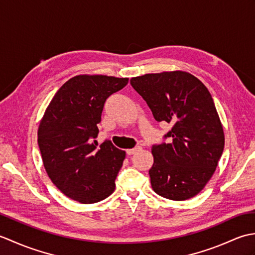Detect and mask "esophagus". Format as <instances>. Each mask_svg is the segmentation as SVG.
I'll list each match as a JSON object with an SVG mask.
<instances>
[{
	"label": "esophagus",
	"mask_w": 255,
	"mask_h": 255,
	"mask_svg": "<svg viewBox=\"0 0 255 255\" xmlns=\"http://www.w3.org/2000/svg\"><path fill=\"white\" fill-rule=\"evenodd\" d=\"M140 149H141V148H140L139 145H138V147H134V148H132V149H128V150L126 151V152H127L128 155H131V154H133V153H136L137 151H139Z\"/></svg>",
	"instance_id": "esophagus-1"
}]
</instances>
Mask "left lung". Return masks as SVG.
I'll use <instances>...</instances> for the list:
<instances>
[{"label": "left lung", "instance_id": "obj_1", "mask_svg": "<svg viewBox=\"0 0 255 255\" xmlns=\"http://www.w3.org/2000/svg\"><path fill=\"white\" fill-rule=\"evenodd\" d=\"M156 122L172 125L152 145L151 186L172 200L194 197L213 176L225 147L224 129L207 88L183 71L144 74L130 80Z\"/></svg>", "mask_w": 255, "mask_h": 255}]
</instances>
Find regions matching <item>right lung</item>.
<instances>
[{
  "instance_id": "obj_1",
  "label": "right lung",
  "mask_w": 255,
  "mask_h": 255,
  "mask_svg": "<svg viewBox=\"0 0 255 255\" xmlns=\"http://www.w3.org/2000/svg\"><path fill=\"white\" fill-rule=\"evenodd\" d=\"M127 83V78L77 75L59 89L41 119L38 145L47 174L77 202H101L115 189L126 153L111 140L97 148L95 138L106 100Z\"/></svg>"
}]
</instances>
